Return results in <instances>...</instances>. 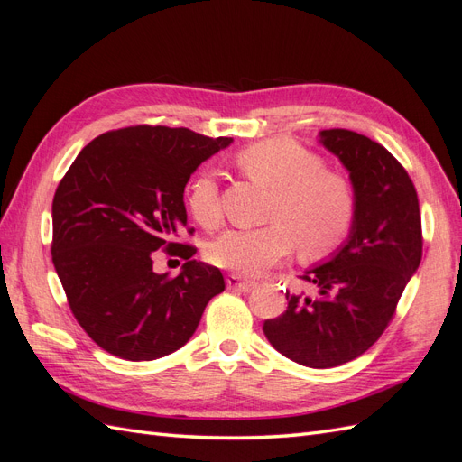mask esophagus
I'll return each instance as SVG.
<instances>
[{"mask_svg":"<svg viewBox=\"0 0 462 462\" xmlns=\"http://www.w3.org/2000/svg\"><path fill=\"white\" fill-rule=\"evenodd\" d=\"M256 283L254 282H248V279H241L239 275H235V273H231L229 277H227V287L229 289H233V291H250L253 289Z\"/></svg>","mask_w":462,"mask_h":462,"instance_id":"34e87169","label":"esophagus"}]
</instances>
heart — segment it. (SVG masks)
<instances>
[{"mask_svg":"<svg viewBox=\"0 0 462 462\" xmlns=\"http://www.w3.org/2000/svg\"><path fill=\"white\" fill-rule=\"evenodd\" d=\"M235 163L273 190L268 208L272 223L219 235L208 248V258L219 268L253 277L283 260L295 245L302 258L314 260L346 239L356 214L355 189L345 175L326 170L316 152L292 138H270L241 150ZM185 202L202 227L219 223V190L209 171L189 179Z\"/></svg>","mask_w":462,"mask_h":462,"instance_id":"1","label":"heart"}]
</instances>
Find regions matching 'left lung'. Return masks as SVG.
Wrapping results in <instances>:
<instances>
[{
  "mask_svg": "<svg viewBox=\"0 0 462 462\" xmlns=\"http://www.w3.org/2000/svg\"><path fill=\"white\" fill-rule=\"evenodd\" d=\"M319 144L348 171L356 214L346 241L300 279L310 295L287 292V310L263 321L275 351L309 368H333L380 339L422 260V221L404 167L368 136L319 131Z\"/></svg>",
  "mask_w": 462,
  "mask_h": 462,
  "instance_id": "8db88e82",
  "label": "left lung"
}]
</instances>
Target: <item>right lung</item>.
<instances>
[{"instance_id": "obj_1", "label": "right lung", "mask_w": 462, "mask_h": 462, "mask_svg": "<svg viewBox=\"0 0 462 462\" xmlns=\"http://www.w3.org/2000/svg\"><path fill=\"white\" fill-rule=\"evenodd\" d=\"M231 143L136 125L94 138L61 179L51 260L73 316L109 355L134 362L171 355L226 289L216 265L192 260L197 248L175 236L187 227L190 175ZM158 247L188 260L177 278L151 270Z\"/></svg>"}]
</instances>
